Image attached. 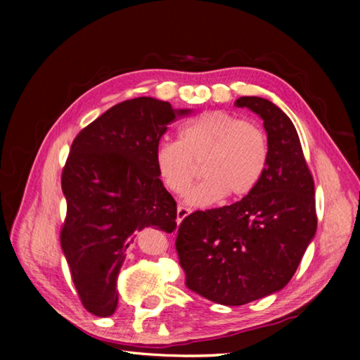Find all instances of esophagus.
<instances>
[{
	"label": "esophagus",
	"instance_id": "1",
	"mask_svg": "<svg viewBox=\"0 0 360 360\" xmlns=\"http://www.w3.org/2000/svg\"><path fill=\"white\" fill-rule=\"evenodd\" d=\"M191 214V208H186V206H178V221H182V219L187 217Z\"/></svg>",
	"mask_w": 360,
	"mask_h": 360
}]
</instances>
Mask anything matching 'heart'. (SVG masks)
<instances>
[{"mask_svg": "<svg viewBox=\"0 0 360 360\" xmlns=\"http://www.w3.org/2000/svg\"><path fill=\"white\" fill-rule=\"evenodd\" d=\"M270 141L264 127L227 111H205L178 130V141L157 146L155 167L169 192L182 195L198 173L203 179L187 193V203L206 206L224 195L238 200L265 174Z\"/></svg>", "mask_w": 360, "mask_h": 360, "instance_id": "1", "label": "heart"}]
</instances>
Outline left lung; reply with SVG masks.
I'll return each instance as SVG.
<instances>
[{"mask_svg": "<svg viewBox=\"0 0 360 360\" xmlns=\"http://www.w3.org/2000/svg\"><path fill=\"white\" fill-rule=\"evenodd\" d=\"M235 106L264 119L270 141L265 174L240 202L184 217L174 243L187 288L229 307L281 290L318 225L314 181L292 120L259 96H241Z\"/></svg>", "mask_w": 360, "mask_h": 360, "instance_id": "1", "label": "left lung"}]
</instances>
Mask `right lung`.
<instances>
[{
	"label": "right lung",
	"instance_id": "obj_1",
	"mask_svg": "<svg viewBox=\"0 0 360 360\" xmlns=\"http://www.w3.org/2000/svg\"><path fill=\"white\" fill-rule=\"evenodd\" d=\"M188 112L139 96L108 109L71 144L60 245L89 313L108 318L117 308L115 281L135 231L176 229V202L158 178L155 150L167 125Z\"/></svg>",
	"mask_w": 360,
	"mask_h": 360
}]
</instances>
